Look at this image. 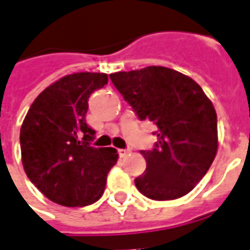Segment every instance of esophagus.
I'll return each instance as SVG.
<instances>
[{
    "instance_id": "34e87169",
    "label": "esophagus",
    "mask_w": 250,
    "mask_h": 250,
    "mask_svg": "<svg viewBox=\"0 0 250 250\" xmlns=\"http://www.w3.org/2000/svg\"><path fill=\"white\" fill-rule=\"evenodd\" d=\"M118 151H119V155H120V157L125 158V157H127L128 154H130L131 150H128V148H119Z\"/></svg>"
}]
</instances>
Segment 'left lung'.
Returning a JSON list of instances; mask_svg holds the SVG:
<instances>
[{"instance_id": "1", "label": "left lung", "mask_w": 250, "mask_h": 250, "mask_svg": "<svg viewBox=\"0 0 250 250\" xmlns=\"http://www.w3.org/2000/svg\"><path fill=\"white\" fill-rule=\"evenodd\" d=\"M141 120L157 125L155 148L141 151L146 171L135 186L147 198L170 201L193 190L214 161L217 114L191 77L166 66L109 75Z\"/></svg>"}]
</instances>
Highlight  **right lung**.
<instances>
[{
    "label": "right lung",
    "instance_id": "1",
    "mask_svg": "<svg viewBox=\"0 0 250 250\" xmlns=\"http://www.w3.org/2000/svg\"><path fill=\"white\" fill-rule=\"evenodd\" d=\"M108 83L105 73L79 72L59 79L35 99L21 131V159L30 182L55 204L76 208L103 195L118 162L112 147H92L85 123L89 95Z\"/></svg>",
    "mask_w": 250,
    "mask_h": 250
}]
</instances>
